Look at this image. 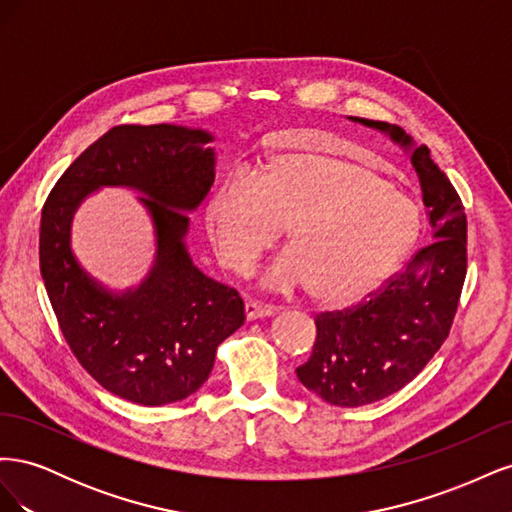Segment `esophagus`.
Listing matches in <instances>:
<instances>
[{
  "label": "esophagus",
  "mask_w": 512,
  "mask_h": 512,
  "mask_svg": "<svg viewBox=\"0 0 512 512\" xmlns=\"http://www.w3.org/2000/svg\"><path fill=\"white\" fill-rule=\"evenodd\" d=\"M277 312L275 305L267 303H258V301H247L245 303V318L247 320H256V318H267Z\"/></svg>",
  "instance_id": "obj_1"
}]
</instances>
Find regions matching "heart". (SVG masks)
Listing matches in <instances>:
<instances>
[{"mask_svg": "<svg viewBox=\"0 0 512 512\" xmlns=\"http://www.w3.org/2000/svg\"><path fill=\"white\" fill-rule=\"evenodd\" d=\"M203 224L220 262L247 275L286 228L288 254L269 269L275 290L307 286L314 301L363 299L408 256L418 207L376 170L327 153H282L254 181L230 177L209 196Z\"/></svg>", "mask_w": 512, "mask_h": 512, "instance_id": "heart-1", "label": "heart"}]
</instances>
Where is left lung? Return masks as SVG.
Segmentation results:
<instances>
[{
    "mask_svg": "<svg viewBox=\"0 0 512 512\" xmlns=\"http://www.w3.org/2000/svg\"><path fill=\"white\" fill-rule=\"evenodd\" d=\"M412 151L433 243L369 299L316 316V344L297 367L305 389L342 408L374 404L414 380L451 333L468 269L466 209L425 145L386 121L352 117Z\"/></svg>",
    "mask_w": 512,
    "mask_h": 512,
    "instance_id": "obj_1",
    "label": "left lung"
}]
</instances>
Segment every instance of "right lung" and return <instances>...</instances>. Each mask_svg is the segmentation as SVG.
I'll use <instances>...</instances> for the list:
<instances>
[{
	"instance_id": "1",
	"label": "right lung",
	"mask_w": 512,
	"mask_h": 512,
	"mask_svg": "<svg viewBox=\"0 0 512 512\" xmlns=\"http://www.w3.org/2000/svg\"><path fill=\"white\" fill-rule=\"evenodd\" d=\"M205 130L170 123L115 126L76 158L42 207L40 273L59 329L87 374L106 391L141 406L196 393L215 350L235 333L245 309L239 292L200 273L183 237L215 177ZM102 184L146 196L159 252L142 286L123 295L102 289L69 250L71 215Z\"/></svg>"
}]
</instances>
